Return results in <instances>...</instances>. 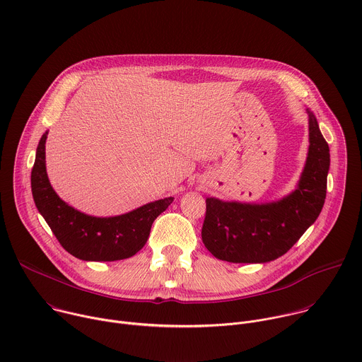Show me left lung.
<instances>
[{"mask_svg": "<svg viewBox=\"0 0 362 362\" xmlns=\"http://www.w3.org/2000/svg\"><path fill=\"white\" fill-rule=\"evenodd\" d=\"M308 113V153L297 186L266 203L206 199L202 240L218 260L269 263L286 255L320 216L327 193L329 148L317 117Z\"/></svg>", "mask_w": 362, "mask_h": 362, "instance_id": "8db88e82", "label": "left lung"}]
</instances>
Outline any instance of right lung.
Returning <instances> with one entry per match:
<instances>
[{"label": "right lung", "instance_id": "add662e5", "mask_svg": "<svg viewBox=\"0 0 362 362\" xmlns=\"http://www.w3.org/2000/svg\"><path fill=\"white\" fill-rule=\"evenodd\" d=\"M42 135L31 172V189L35 206L45 218L61 246L83 262H116L135 256L148 242L155 218L163 213L173 197L146 203L132 211L96 217L76 210L64 202L49 183L45 166Z\"/></svg>", "mask_w": 362, "mask_h": 362}]
</instances>
